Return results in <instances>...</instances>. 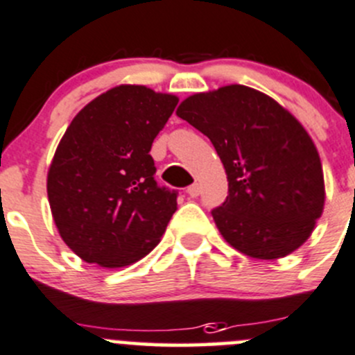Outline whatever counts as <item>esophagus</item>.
<instances>
[{
  "label": "esophagus",
  "mask_w": 355,
  "mask_h": 355,
  "mask_svg": "<svg viewBox=\"0 0 355 355\" xmlns=\"http://www.w3.org/2000/svg\"><path fill=\"white\" fill-rule=\"evenodd\" d=\"M187 194L191 196V198H198V196L201 194V185H199V184H192L191 187L187 189Z\"/></svg>",
  "instance_id": "esophagus-1"
}]
</instances>
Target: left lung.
<instances>
[{"label": "left lung", "mask_w": 355, "mask_h": 355, "mask_svg": "<svg viewBox=\"0 0 355 355\" xmlns=\"http://www.w3.org/2000/svg\"><path fill=\"white\" fill-rule=\"evenodd\" d=\"M177 116L211 140L225 168L229 196L211 215L230 246L276 260L311 237L324 209V175L290 111L254 88L229 85L191 95Z\"/></svg>", "instance_id": "1"}]
</instances>
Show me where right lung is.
Segmentation results:
<instances>
[{"instance_id":"1","label":"right lung","mask_w":355,"mask_h":355,"mask_svg":"<svg viewBox=\"0 0 355 355\" xmlns=\"http://www.w3.org/2000/svg\"><path fill=\"white\" fill-rule=\"evenodd\" d=\"M178 97L142 85L98 95L65 130L46 178L64 243L88 263L126 267L157 246L177 191L157 185L149 154Z\"/></svg>"}]
</instances>
